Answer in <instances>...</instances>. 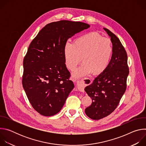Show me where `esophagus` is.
<instances>
[{
	"mask_svg": "<svg viewBox=\"0 0 146 146\" xmlns=\"http://www.w3.org/2000/svg\"><path fill=\"white\" fill-rule=\"evenodd\" d=\"M91 82V80L88 78H84L81 80H80L79 81H77V88L80 91H84V88H85V87L87 85L90 84Z\"/></svg>",
	"mask_w": 146,
	"mask_h": 146,
	"instance_id": "obj_1",
	"label": "esophagus"
}]
</instances>
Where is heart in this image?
Instances as JSON below:
<instances>
[{
	"instance_id": "heart-1",
	"label": "heart",
	"mask_w": 146,
	"mask_h": 146,
	"mask_svg": "<svg viewBox=\"0 0 146 146\" xmlns=\"http://www.w3.org/2000/svg\"><path fill=\"white\" fill-rule=\"evenodd\" d=\"M113 52L110 38L102 37L98 33L91 32L76 37L73 44L66 43L64 46L66 66L73 70L82 58L84 63L74 73L76 77L90 74L99 75L108 68Z\"/></svg>"
}]
</instances>
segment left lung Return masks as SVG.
<instances>
[{
  "instance_id": "1",
  "label": "left lung",
  "mask_w": 146,
  "mask_h": 146,
  "mask_svg": "<svg viewBox=\"0 0 146 146\" xmlns=\"http://www.w3.org/2000/svg\"><path fill=\"white\" fill-rule=\"evenodd\" d=\"M111 37L113 52L106 70L99 74L85 91L92 99L91 105L85 109L87 115L98 120L110 115L118 106L127 89L129 74L128 56L119 38L104 28Z\"/></svg>"
}]
</instances>
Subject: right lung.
<instances>
[{"label":"right lung","mask_w":146,"mask_h":146,"mask_svg":"<svg viewBox=\"0 0 146 146\" xmlns=\"http://www.w3.org/2000/svg\"><path fill=\"white\" fill-rule=\"evenodd\" d=\"M90 25L62 20L46 25L33 39L24 58L22 83L33 108L52 116L64 106L74 88L64 60L67 40Z\"/></svg>","instance_id":"right-lung-1"}]
</instances>
